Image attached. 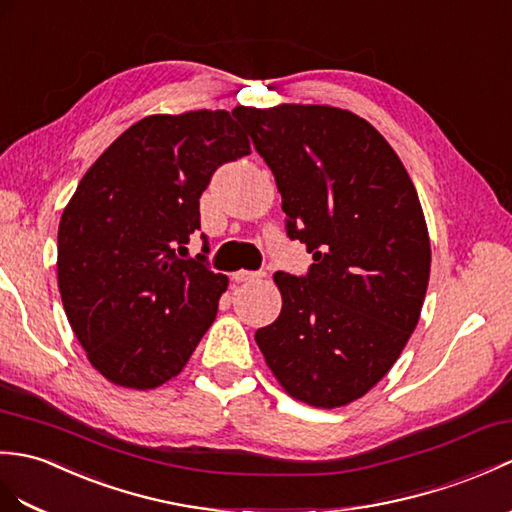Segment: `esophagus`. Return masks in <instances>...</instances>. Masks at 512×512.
I'll list each match as a JSON object with an SVG mask.
<instances>
[{"mask_svg":"<svg viewBox=\"0 0 512 512\" xmlns=\"http://www.w3.org/2000/svg\"><path fill=\"white\" fill-rule=\"evenodd\" d=\"M261 277H266V272H248V270H237L233 272V281L244 283V281H257Z\"/></svg>","mask_w":512,"mask_h":512,"instance_id":"esophagus-1","label":"esophagus"}]
</instances>
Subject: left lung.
<instances>
[{
	"instance_id": "obj_1",
	"label": "left lung",
	"mask_w": 512,
	"mask_h": 512,
	"mask_svg": "<svg viewBox=\"0 0 512 512\" xmlns=\"http://www.w3.org/2000/svg\"><path fill=\"white\" fill-rule=\"evenodd\" d=\"M275 174L290 240L314 264L275 272L281 314L257 329L266 364L290 397L340 408L397 362L430 281V235L397 152L351 111L279 104L233 111Z\"/></svg>"
}]
</instances>
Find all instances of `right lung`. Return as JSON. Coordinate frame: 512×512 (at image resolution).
I'll return each instance as SVG.
<instances>
[{
  "instance_id": "right-lung-1",
  "label": "right lung",
  "mask_w": 512,
  "mask_h": 512,
  "mask_svg": "<svg viewBox=\"0 0 512 512\" xmlns=\"http://www.w3.org/2000/svg\"><path fill=\"white\" fill-rule=\"evenodd\" d=\"M244 154L251 141L229 111L148 115L82 176L58 224V290L91 366L111 384H165L216 320L227 275L211 272L205 255L176 251L200 229L211 174Z\"/></svg>"
}]
</instances>
